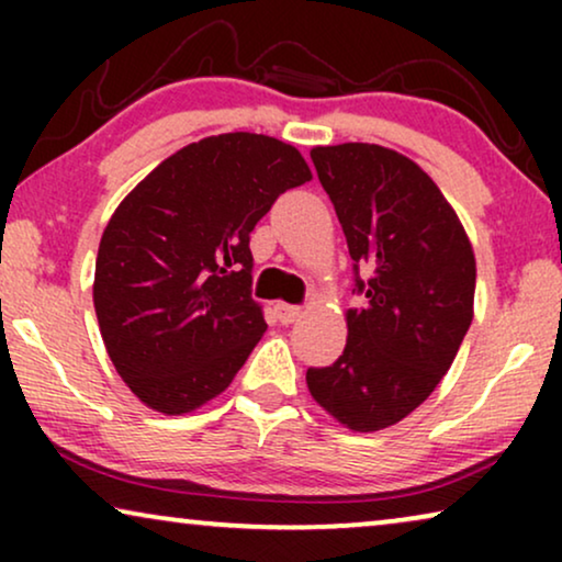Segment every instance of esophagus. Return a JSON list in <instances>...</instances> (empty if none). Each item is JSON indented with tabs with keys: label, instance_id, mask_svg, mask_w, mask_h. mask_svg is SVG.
Instances as JSON below:
<instances>
[{
	"label": "esophagus",
	"instance_id": "34e87169",
	"mask_svg": "<svg viewBox=\"0 0 562 562\" xmlns=\"http://www.w3.org/2000/svg\"><path fill=\"white\" fill-rule=\"evenodd\" d=\"M276 317H279L281 325H291V322H296L302 317V310L299 306H291V304H276Z\"/></svg>",
	"mask_w": 562,
	"mask_h": 562
}]
</instances>
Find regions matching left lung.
<instances>
[{"label":"left lung","mask_w":562,"mask_h":562,"mask_svg":"<svg viewBox=\"0 0 562 562\" xmlns=\"http://www.w3.org/2000/svg\"><path fill=\"white\" fill-rule=\"evenodd\" d=\"M312 160L366 306L345 312L342 356L310 368L306 386L342 427L379 432L417 409L450 371L473 322V245L437 183L402 153L342 143L312 148Z\"/></svg>","instance_id":"1"}]
</instances>
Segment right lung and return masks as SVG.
I'll list each match as a JSON object with an SVG mask.
<instances>
[{
  "label": "right lung",
  "mask_w": 562,
  "mask_h": 562,
  "mask_svg": "<svg viewBox=\"0 0 562 562\" xmlns=\"http://www.w3.org/2000/svg\"><path fill=\"white\" fill-rule=\"evenodd\" d=\"M310 179L294 145L225 133L176 150L122 199L99 243L94 310L145 406L187 414L233 383L268 327L250 296V233Z\"/></svg>",
  "instance_id": "right-lung-1"
}]
</instances>
